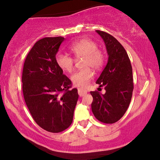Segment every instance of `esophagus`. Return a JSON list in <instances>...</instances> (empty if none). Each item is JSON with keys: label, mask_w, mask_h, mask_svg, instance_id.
Here are the masks:
<instances>
[{"label": "esophagus", "mask_w": 160, "mask_h": 160, "mask_svg": "<svg viewBox=\"0 0 160 160\" xmlns=\"http://www.w3.org/2000/svg\"><path fill=\"white\" fill-rule=\"evenodd\" d=\"M87 92L88 91L85 90H82L81 89V88H79V89H78V94H79L80 97H82V96L85 95L86 94H87Z\"/></svg>", "instance_id": "1"}]
</instances>
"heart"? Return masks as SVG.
I'll list each match as a JSON object with an SVG mask.
<instances>
[{"mask_svg":"<svg viewBox=\"0 0 160 160\" xmlns=\"http://www.w3.org/2000/svg\"><path fill=\"white\" fill-rule=\"evenodd\" d=\"M69 50L77 59L84 58L83 67L86 68L75 72L71 77V81L76 87H88L94 76L92 70L88 67H91L95 70L101 69L105 63V55L98 49V45L95 41L88 38H82L73 42ZM55 61L58 66L64 72H70L73 69L74 60L66 54L58 53Z\"/></svg>","mask_w":160,"mask_h":160,"instance_id":"obj_1","label":"heart"}]
</instances>
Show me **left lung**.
I'll list each match as a JSON object with an SVG mask.
<instances>
[{
    "mask_svg": "<svg viewBox=\"0 0 160 160\" xmlns=\"http://www.w3.org/2000/svg\"><path fill=\"white\" fill-rule=\"evenodd\" d=\"M105 44L108 60L96 81L105 87V93L90 92L93 98L91 108L99 121L106 124L118 122L130 105L133 91L132 68L125 48L107 32L96 30Z\"/></svg>",
    "mask_w": 160,
    "mask_h": 160,
    "instance_id": "left-lung-1",
    "label": "left lung"
}]
</instances>
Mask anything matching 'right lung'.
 <instances>
[{
  "instance_id": "add662e5",
  "label": "right lung",
  "mask_w": 160,
  "mask_h": 160,
  "mask_svg": "<svg viewBox=\"0 0 160 160\" xmlns=\"http://www.w3.org/2000/svg\"><path fill=\"white\" fill-rule=\"evenodd\" d=\"M65 38H44L25 58L22 74L25 102L38 125L50 132L66 130L72 122L79 95L58 66L55 56Z\"/></svg>"
}]
</instances>
